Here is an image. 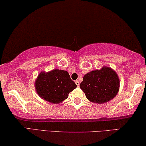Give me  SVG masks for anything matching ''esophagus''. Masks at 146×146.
Here are the masks:
<instances>
[{
    "label": "esophagus",
    "mask_w": 146,
    "mask_h": 146,
    "mask_svg": "<svg viewBox=\"0 0 146 146\" xmlns=\"http://www.w3.org/2000/svg\"><path fill=\"white\" fill-rule=\"evenodd\" d=\"M75 83H76V85H77V86H80V82H79L78 81H75Z\"/></svg>",
    "instance_id": "esophagus-1"
}]
</instances>
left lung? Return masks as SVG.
<instances>
[{
  "instance_id": "8db88e82",
  "label": "left lung",
  "mask_w": 146,
  "mask_h": 146,
  "mask_svg": "<svg viewBox=\"0 0 146 146\" xmlns=\"http://www.w3.org/2000/svg\"><path fill=\"white\" fill-rule=\"evenodd\" d=\"M119 86L118 76L115 72L107 66L84 76L80 88L89 101L103 104L116 96Z\"/></svg>"
}]
</instances>
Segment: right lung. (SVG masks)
Segmentation results:
<instances>
[{"mask_svg":"<svg viewBox=\"0 0 146 146\" xmlns=\"http://www.w3.org/2000/svg\"><path fill=\"white\" fill-rule=\"evenodd\" d=\"M76 87L67 72L58 69L41 72L35 82L36 90L40 98L54 104L65 100Z\"/></svg>","mask_w":146,"mask_h":146,"instance_id":"right-lung-1","label":"right lung"}]
</instances>
